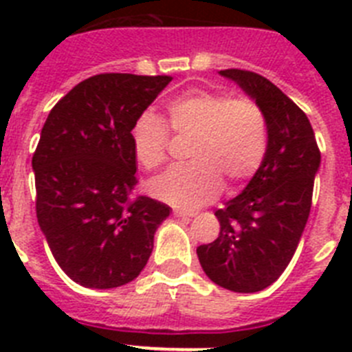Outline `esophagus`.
I'll return each instance as SVG.
<instances>
[{"label":"esophagus","instance_id":"esophagus-1","mask_svg":"<svg viewBox=\"0 0 352 352\" xmlns=\"http://www.w3.org/2000/svg\"><path fill=\"white\" fill-rule=\"evenodd\" d=\"M173 214L176 217V219H190V217H194V213H190V211H183V210H174Z\"/></svg>","mask_w":352,"mask_h":352}]
</instances>
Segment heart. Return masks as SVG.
<instances>
[{
  "instance_id": "b5f03b06",
  "label": "heart",
  "mask_w": 352,
  "mask_h": 352,
  "mask_svg": "<svg viewBox=\"0 0 352 352\" xmlns=\"http://www.w3.org/2000/svg\"><path fill=\"white\" fill-rule=\"evenodd\" d=\"M173 132L194 135L188 157L194 162L174 166L151 179L149 192L179 208L213 201L222 190V176L239 183L256 174L268 149V123L259 104L250 98L195 89L167 104ZM130 144L138 164L155 169L164 164L169 130L157 114L144 111L130 129Z\"/></svg>"
}]
</instances>
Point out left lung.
I'll return each instance as SVG.
<instances>
[{
    "label": "left lung",
    "instance_id": "1",
    "mask_svg": "<svg viewBox=\"0 0 352 352\" xmlns=\"http://www.w3.org/2000/svg\"><path fill=\"white\" fill-rule=\"evenodd\" d=\"M263 109L268 149L243 192L214 214L219 238L197 247L210 280L234 292H257L284 273L312 206L321 151L307 114L272 80L248 70H220Z\"/></svg>",
    "mask_w": 352,
    "mask_h": 352
}]
</instances>
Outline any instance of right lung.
<instances>
[{"instance_id":"add662e5","label":"right lung","mask_w":352,"mask_h":352,"mask_svg":"<svg viewBox=\"0 0 352 352\" xmlns=\"http://www.w3.org/2000/svg\"><path fill=\"white\" fill-rule=\"evenodd\" d=\"M170 76L98 74L72 88L49 113L31 166L36 219L56 263L89 289H113L144 270L170 208L132 197L133 121Z\"/></svg>"}]
</instances>
